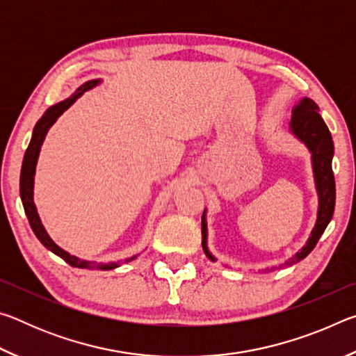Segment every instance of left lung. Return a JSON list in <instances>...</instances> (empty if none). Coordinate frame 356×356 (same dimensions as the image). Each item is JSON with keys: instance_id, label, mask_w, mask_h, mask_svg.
<instances>
[{"instance_id": "obj_1", "label": "left lung", "mask_w": 356, "mask_h": 356, "mask_svg": "<svg viewBox=\"0 0 356 356\" xmlns=\"http://www.w3.org/2000/svg\"><path fill=\"white\" fill-rule=\"evenodd\" d=\"M291 130L300 141H303L306 144V147H308L312 154V170H314V179L318 193V210L316 226L312 229L308 242H306V245L297 252V254L284 262V267H292V265L297 262L303 261V259L314 250L318 238L322 237L328 222L333 218L336 202L334 174L333 168H331V160H333L334 154L333 138H331L327 124L323 122L322 116L318 114V106L311 99L305 97L292 110ZM204 213L201 222L202 250L210 261H215V257L210 254L207 248V222Z\"/></svg>"}]
</instances>
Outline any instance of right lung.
<instances>
[{"instance_id": "1", "label": "right lung", "mask_w": 356, "mask_h": 356, "mask_svg": "<svg viewBox=\"0 0 356 356\" xmlns=\"http://www.w3.org/2000/svg\"><path fill=\"white\" fill-rule=\"evenodd\" d=\"M100 83V80H91L88 83H84L83 86H80L75 91V94L72 95V97L65 99L63 102H59V104L53 105L48 108L45 111L44 116L39 119V122L35 124V127L33 130V138L31 141H29V146L25 152V156H23V165H22V172H20V196H22V202H23V207H25V213L28 216V221H29V226L35 234V237H38L42 245L45 246L47 250H50L51 252H55L56 256H59L61 259H64L65 262L72 267H78V268H102V270H113L119 267L116 262H110V264H95V262H89V261H83V259H78L76 256H72L69 254L67 251H64L63 248H59V246L53 242L48 236L45 227L42 226L40 218L38 215V210H35L34 206V201H33V188H34V172H35V163H38V159H39V152H40V146L42 143L45 140V135L47 131L50 130V127L53 124L56 122V119L61 116V114L67 110V108L74 104V102L80 97V95L88 91V89H92L94 86H97ZM136 256L134 257H129L125 259V262L129 261H134Z\"/></svg>"}]
</instances>
